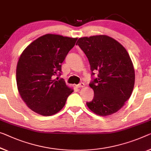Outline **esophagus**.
<instances>
[{
  "label": "esophagus",
  "instance_id": "obj_1",
  "mask_svg": "<svg viewBox=\"0 0 151 151\" xmlns=\"http://www.w3.org/2000/svg\"><path fill=\"white\" fill-rule=\"evenodd\" d=\"M85 86V84L83 82H81L80 83H78V85H76V87L77 88H83Z\"/></svg>",
  "mask_w": 151,
  "mask_h": 151
}]
</instances>
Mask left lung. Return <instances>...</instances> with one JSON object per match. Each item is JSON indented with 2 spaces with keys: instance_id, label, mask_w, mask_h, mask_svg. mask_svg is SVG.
Instances as JSON below:
<instances>
[{
  "instance_id": "1",
  "label": "left lung",
  "mask_w": 151,
  "mask_h": 151,
  "mask_svg": "<svg viewBox=\"0 0 151 151\" xmlns=\"http://www.w3.org/2000/svg\"><path fill=\"white\" fill-rule=\"evenodd\" d=\"M88 59L94 98L86 105L101 116L115 113L124 105L133 91L135 73L128 53L115 39L105 35L83 37L76 43ZM98 78H94V72Z\"/></svg>"
}]
</instances>
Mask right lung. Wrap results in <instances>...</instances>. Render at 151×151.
<instances>
[{
  "instance_id": "obj_1",
  "label": "right lung",
  "mask_w": 151,
  "mask_h": 151,
  "mask_svg": "<svg viewBox=\"0 0 151 151\" xmlns=\"http://www.w3.org/2000/svg\"><path fill=\"white\" fill-rule=\"evenodd\" d=\"M78 38L46 34L32 42L17 63L18 91L27 106L44 116L62 109L73 90L66 86L61 75V63Z\"/></svg>"
}]
</instances>
